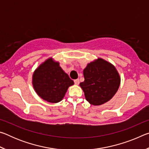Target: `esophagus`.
I'll return each instance as SVG.
<instances>
[{
    "label": "esophagus",
    "instance_id": "34e87169",
    "mask_svg": "<svg viewBox=\"0 0 149 149\" xmlns=\"http://www.w3.org/2000/svg\"><path fill=\"white\" fill-rule=\"evenodd\" d=\"M74 83H75V85H79V80L78 79H75L74 80Z\"/></svg>",
    "mask_w": 149,
    "mask_h": 149
}]
</instances>
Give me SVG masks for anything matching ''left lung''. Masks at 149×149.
I'll return each mask as SVG.
<instances>
[{"mask_svg": "<svg viewBox=\"0 0 149 149\" xmlns=\"http://www.w3.org/2000/svg\"><path fill=\"white\" fill-rule=\"evenodd\" d=\"M85 81L80 87L86 100L93 105H101L113 97L119 88L120 78L114 65L101 58L88 64L84 70Z\"/></svg>", "mask_w": 149, "mask_h": 149, "instance_id": "obj_1", "label": "left lung"}]
</instances>
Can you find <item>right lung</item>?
Wrapping results in <instances>:
<instances>
[{
    "label": "right lung",
    "mask_w": 149,
    "mask_h": 149,
    "mask_svg": "<svg viewBox=\"0 0 149 149\" xmlns=\"http://www.w3.org/2000/svg\"><path fill=\"white\" fill-rule=\"evenodd\" d=\"M33 85L40 97L47 102L56 103L62 100L73 80L52 58L40 65L33 75Z\"/></svg>",
    "instance_id": "add662e5"
}]
</instances>
